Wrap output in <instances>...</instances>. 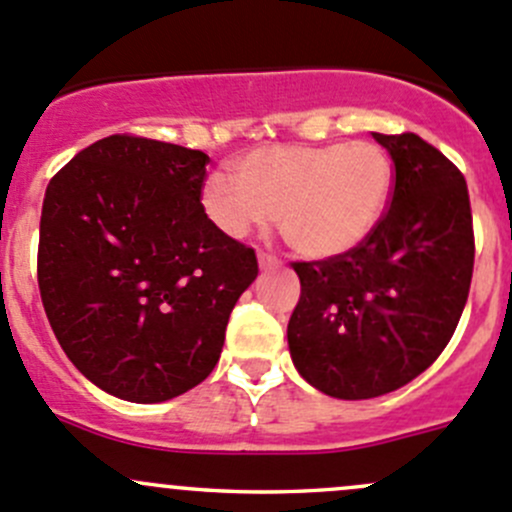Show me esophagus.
Instances as JSON below:
<instances>
[{
    "label": "esophagus",
    "instance_id": "esophagus-1",
    "mask_svg": "<svg viewBox=\"0 0 512 512\" xmlns=\"http://www.w3.org/2000/svg\"><path fill=\"white\" fill-rule=\"evenodd\" d=\"M257 262H260L262 270H275V267L280 265V260H277L275 255H270V252H260V255H257Z\"/></svg>",
    "mask_w": 512,
    "mask_h": 512
}]
</instances>
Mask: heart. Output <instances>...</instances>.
<instances>
[{"mask_svg":"<svg viewBox=\"0 0 512 512\" xmlns=\"http://www.w3.org/2000/svg\"><path fill=\"white\" fill-rule=\"evenodd\" d=\"M202 185V210L225 237L242 240L277 217L282 240L302 257L355 250L380 222L393 192V165L372 142L270 145Z\"/></svg>","mask_w":512,"mask_h":512,"instance_id":"b5f03b06","label":"heart"}]
</instances>
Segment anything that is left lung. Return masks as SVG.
<instances>
[{
    "label": "left lung",
    "mask_w": 512,
    "mask_h": 512,
    "mask_svg": "<svg viewBox=\"0 0 512 512\" xmlns=\"http://www.w3.org/2000/svg\"><path fill=\"white\" fill-rule=\"evenodd\" d=\"M372 137L395 167L385 215L355 250L292 262L302 287L287 325L292 362L312 388L340 400L393 393L428 370L473 280L463 172L413 132Z\"/></svg>",
    "instance_id": "left-lung-1"
}]
</instances>
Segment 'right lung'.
Returning <instances> with one entry per match:
<instances>
[{
	"label": "right lung",
	"mask_w": 512,
	"mask_h": 512,
	"mask_svg": "<svg viewBox=\"0 0 512 512\" xmlns=\"http://www.w3.org/2000/svg\"><path fill=\"white\" fill-rule=\"evenodd\" d=\"M210 157L109 135L77 152L44 195L37 280L72 365L130 403H165L220 360L255 250L202 210Z\"/></svg>",
	"instance_id": "obj_1"
}]
</instances>
